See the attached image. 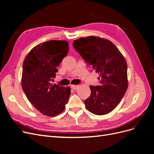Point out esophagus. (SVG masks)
Segmentation results:
<instances>
[{
	"instance_id": "34e87169",
	"label": "esophagus",
	"mask_w": 154,
	"mask_h": 154,
	"mask_svg": "<svg viewBox=\"0 0 154 154\" xmlns=\"http://www.w3.org/2000/svg\"><path fill=\"white\" fill-rule=\"evenodd\" d=\"M71 88H72L73 90L76 91V90H77L78 88H79V85H71Z\"/></svg>"
}]
</instances>
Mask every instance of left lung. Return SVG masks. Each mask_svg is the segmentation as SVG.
Listing matches in <instances>:
<instances>
[{
	"instance_id": "1",
	"label": "left lung",
	"mask_w": 154,
	"mask_h": 154,
	"mask_svg": "<svg viewBox=\"0 0 154 154\" xmlns=\"http://www.w3.org/2000/svg\"><path fill=\"white\" fill-rule=\"evenodd\" d=\"M73 46L99 74L100 85H91V96L84 101L87 110L99 116L110 112L128 88L127 63L123 55L112 42L95 36L74 40Z\"/></svg>"
}]
</instances>
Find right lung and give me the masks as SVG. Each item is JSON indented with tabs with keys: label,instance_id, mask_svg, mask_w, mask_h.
<instances>
[{
	"label": "right lung",
	"instance_id": "1",
	"mask_svg": "<svg viewBox=\"0 0 154 154\" xmlns=\"http://www.w3.org/2000/svg\"><path fill=\"white\" fill-rule=\"evenodd\" d=\"M68 51L66 40H49L32 48L23 62L22 89L30 103L44 115L54 117L66 108L71 88L52 84L51 81Z\"/></svg>",
	"mask_w": 154,
	"mask_h": 154
}]
</instances>
